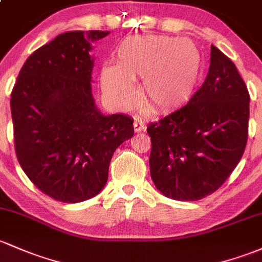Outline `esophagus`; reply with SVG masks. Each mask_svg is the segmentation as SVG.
<instances>
[{
  "label": "esophagus",
  "mask_w": 262,
  "mask_h": 262,
  "mask_svg": "<svg viewBox=\"0 0 262 262\" xmlns=\"http://www.w3.org/2000/svg\"><path fill=\"white\" fill-rule=\"evenodd\" d=\"M145 128H146L145 123H143L141 120L136 119L134 121V130H135V132H141V131L145 130Z\"/></svg>",
  "instance_id": "esophagus-1"
}]
</instances>
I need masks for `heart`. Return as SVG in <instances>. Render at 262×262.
Here are the masks:
<instances>
[{
    "instance_id": "heart-1",
    "label": "heart",
    "mask_w": 262,
    "mask_h": 262,
    "mask_svg": "<svg viewBox=\"0 0 262 262\" xmlns=\"http://www.w3.org/2000/svg\"><path fill=\"white\" fill-rule=\"evenodd\" d=\"M202 75V56L188 38L134 36L116 50V66L106 64L101 85L114 102L128 107L136 94L131 82L141 81L145 105L152 111H168L190 101Z\"/></svg>"
}]
</instances>
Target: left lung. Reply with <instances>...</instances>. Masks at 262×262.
I'll return each instance as SVG.
<instances>
[{
    "instance_id": "8db88e82",
    "label": "left lung",
    "mask_w": 262,
    "mask_h": 262,
    "mask_svg": "<svg viewBox=\"0 0 262 262\" xmlns=\"http://www.w3.org/2000/svg\"><path fill=\"white\" fill-rule=\"evenodd\" d=\"M250 95L233 62L211 45L209 74L181 108L151 122L150 173L166 198L198 201L215 192L243 157Z\"/></svg>"
}]
</instances>
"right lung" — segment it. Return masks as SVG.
<instances>
[{
  "label": "right lung",
  "instance_id": "add662e5",
  "mask_svg": "<svg viewBox=\"0 0 262 262\" xmlns=\"http://www.w3.org/2000/svg\"><path fill=\"white\" fill-rule=\"evenodd\" d=\"M108 31H71L36 50L11 92L17 160L33 185L61 202L96 196L134 120L98 111L91 91L92 42Z\"/></svg>",
  "mask_w": 262,
  "mask_h": 262
}]
</instances>
